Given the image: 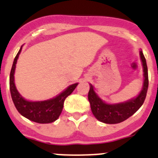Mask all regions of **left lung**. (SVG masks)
I'll list each match as a JSON object with an SVG mask.
<instances>
[{
    "label": "left lung",
    "instance_id": "obj_1",
    "mask_svg": "<svg viewBox=\"0 0 158 158\" xmlns=\"http://www.w3.org/2000/svg\"><path fill=\"white\" fill-rule=\"evenodd\" d=\"M140 57L143 65L145 79L142 90L135 99H132L129 101L121 104H107L99 98V96L93 90V85H90L88 98L93 115L99 121L108 124L119 123L134 115L143 104L147 93L149 78L146 58L142 51H140Z\"/></svg>",
    "mask_w": 158,
    "mask_h": 158
}]
</instances>
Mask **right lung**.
Segmentation results:
<instances>
[{
	"label": "right lung",
	"mask_w": 158,
	"mask_h": 158,
	"mask_svg": "<svg viewBox=\"0 0 158 158\" xmlns=\"http://www.w3.org/2000/svg\"><path fill=\"white\" fill-rule=\"evenodd\" d=\"M21 49L22 47L14 59L9 77V89L14 105L23 116L26 117L33 122L39 123H53L58 119L62 112L65 98L73 92L78 84H73L69 86L65 91L51 100L40 102H31L24 100L18 93L14 83V72Z\"/></svg>",
	"instance_id": "right-lung-1"
}]
</instances>
